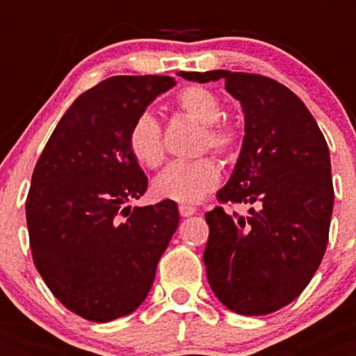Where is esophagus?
<instances>
[{"label":"esophagus","instance_id":"esophagus-1","mask_svg":"<svg viewBox=\"0 0 356 356\" xmlns=\"http://www.w3.org/2000/svg\"><path fill=\"white\" fill-rule=\"evenodd\" d=\"M197 209L195 207H190V205H179V214L183 218H188V216H194Z\"/></svg>","mask_w":356,"mask_h":356}]
</instances>
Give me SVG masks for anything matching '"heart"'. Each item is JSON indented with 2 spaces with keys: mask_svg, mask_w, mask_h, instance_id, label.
Returning a JSON list of instances; mask_svg holds the SVG:
<instances>
[{
  "mask_svg": "<svg viewBox=\"0 0 356 356\" xmlns=\"http://www.w3.org/2000/svg\"><path fill=\"white\" fill-rule=\"evenodd\" d=\"M177 107L188 118L203 125L200 149H212L223 156L234 155L240 142V131L233 122L223 120L220 97L205 86H188L177 94ZM129 151L145 168H156L164 159L162 127L151 113H142L129 131ZM222 170L214 159L201 156L195 161H177L168 164L153 181V194L192 205L218 188Z\"/></svg>",
  "mask_w": 356,
  "mask_h": 356,
  "instance_id": "1",
  "label": "heart"
}]
</instances>
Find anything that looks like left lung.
I'll use <instances>...</instances> for the list:
<instances>
[{"label": "left lung", "instance_id": "1", "mask_svg": "<svg viewBox=\"0 0 356 356\" xmlns=\"http://www.w3.org/2000/svg\"><path fill=\"white\" fill-rule=\"evenodd\" d=\"M197 83L225 81L245 120L242 149L220 203H248L249 216L207 212L203 262L227 309L264 316L286 307L318 270L331 225L334 190L323 133L305 103L281 83L229 70L181 72Z\"/></svg>", "mask_w": 356, "mask_h": 356}]
</instances>
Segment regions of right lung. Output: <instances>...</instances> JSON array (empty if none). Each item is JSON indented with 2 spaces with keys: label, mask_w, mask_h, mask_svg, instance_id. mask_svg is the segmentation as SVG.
Listing matches in <instances>:
<instances>
[{
  "label": "right lung",
  "mask_w": 356,
  "mask_h": 356,
  "mask_svg": "<svg viewBox=\"0 0 356 356\" xmlns=\"http://www.w3.org/2000/svg\"><path fill=\"white\" fill-rule=\"evenodd\" d=\"M168 75H116L81 94L47 140L31 179L25 216L33 260L53 296L90 321L142 305L179 225L175 201L140 200L147 177L129 151V131Z\"/></svg>",
  "instance_id": "right-lung-1"
}]
</instances>
